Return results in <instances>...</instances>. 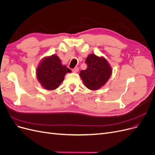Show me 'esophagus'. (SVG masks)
<instances>
[{
    "mask_svg": "<svg viewBox=\"0 0 155 155\" xmlns=\"http://www.w3.org/2000/svg\"><path fill=\"white\" fill-rule=\"evenodd\" d=\"M73 72L74 73H78V71H79V69L78 68H74V69H73Z\"/></svg>",
    "mask_w": 155,
    "mask_h": 155,
    "instance_id": "34e87169",
    "label": "esophagus"
}]
</instances>
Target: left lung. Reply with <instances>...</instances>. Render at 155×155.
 Wrapping results in <instances>:
<instances>
[{
    "label": "left lung",
    "instance_id": "1",
    "mask_svg": "<svg viewBox=\"0 0 155 155\" xmlns=\"http://www.w3.org/2000/svg\"><path fill=\"white\" fill-rule=\"evenodd\" d=\"M87 68L81 70L79 75L87 89L96 91L107 82L112 75V69L107 60L103 56L89 54L85 60Z\"/></svg>",
    "mask_w": 155,
    "mask_h": 155
}]
</instances>
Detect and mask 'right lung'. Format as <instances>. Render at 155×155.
I'll return each mask as SVG.
<instances>
[{
  "label": "right lung",
  "mask_w": 155,
  "mask_h": 155,
  "mask_svg": "<svg viewBox=\"0 0 155 155\" xmlns=\"http://www.w3.org/2000/svg\"><path fill=\"white\" fill-rule=\"evenodd\" d=\"M71 71L57 55L46 56L39 62L36 68V77L41 86L46 90L51 91L58 88L68 73Z\"/></svg>",
  "instance_id": "right-lung-1"
}]
</instances>
